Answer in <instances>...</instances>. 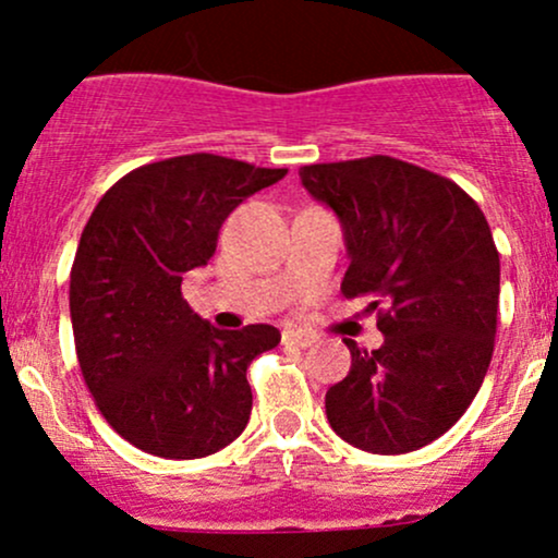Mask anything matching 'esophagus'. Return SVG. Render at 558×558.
Segmentation results:
<instances>
[{
    "instance_id": "34e87169",
    "label": "esophagus",
    "mask_w": 558,
    "mask_h": 558,
    "mask_svg": "<svg viewBox=\"0 0 558 558\" xmlns=\"http://www.w3.org/2000/svg\"><path fill=\"white\" fill-rule=\"evenodd\" d=\"M283 343L306 349V345L315 343V336H312V332H304V330H283Z\"/></svg>"
}]
</instances>
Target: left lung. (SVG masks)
I'll use <instances>...</instances> for the list:
<instances>
[{"label": "left lung", "mask_w": 558, "mask_h": 558, "mask_svg": "<svg viewBox=\"0 0 558 558\" xmlns=\"http://www.w3.org/2000/svg\"><path fill=\"white\" fill-rule=\"evenodd\" d=\"M343 228L345 299L373 296L380 349L351 351L325 393L330 427L369 453L433 444L466 412L493 356L501 262L483 209L448 178L375 155L304 165Z\"/></svg>", "instance_id": "1"}]
</instances>
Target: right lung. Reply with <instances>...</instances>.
Masks as SVG:
<instances>
[{"instance_id":"obj_1","label":"right lung","mask_w":558,"mask_h":558,"mask_svg":"<svg viewBox=\"0 0 558 558\" xmlns=\"http://www.w3.org/2000/svg\"><path fill=\"white\" fill-rule=\"evenodd\" d=\"M286 168L183 155L144 165L99 198L70 270L83 380L112 430L162 459H202L246 427V367L280 343L272 325L217 330L183 299L222 222Z\"/></svg>"}]
</instances>
